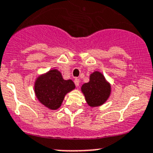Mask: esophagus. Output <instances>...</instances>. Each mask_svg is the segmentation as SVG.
I'll use <instances>...</instances> for the list:
<instances>
[{
	"instance_id": "obj_1",
	"label": "esophagus",
	"mask_w": 153,
	"mask_h": 153,
	"mask_svg": "<svg viewBox=\"0 0 153 153\" xmlns=\"http://www.w3.org/2000/svg\"><path fill=\"white\" fill-rule=\"evenodd\" d=\"M74 83H75L76 86H77L78 87L79 85V79H77V78H76V79H74Z\"/></svg>"
}]
</instances>
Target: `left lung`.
<instances>
[{
    "label": "left lung",
    "mask_w": 153,
    "mask_h": 153,
    "mask_svg": "<svg viewBox=\"0 0 153 153\" xmlns=\"http://www.w3.org/2000/svg\"><path fill=\"white\" fill-rule=\"evenodd\" d=\"M87 104L90 107L103 105L111 95V85L104 75L95 71L89 76V82L84 83L81 87Z\"/></svg>",
    "instance_id": "obj_1"
}]
</instances>
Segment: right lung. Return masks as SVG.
<instances>
[{
    "instance_id": "add662e5",
    "label": "right lung",
    "mask_w": 153,
    "mask_h": 153,
    "mask_svg": "<svg viewBox=\"0 0 153 153\" xmlns=\"http://www.w3.org/2000/svg\"><path fill=\"white\" fill-rule=\"evenodd\" d=\"M75 89L71 79H64L58 70L52 69L39 76L35 82V93L38 100L51 110L59 108L66 94Z\"/></svg>"
}]
</instances>
